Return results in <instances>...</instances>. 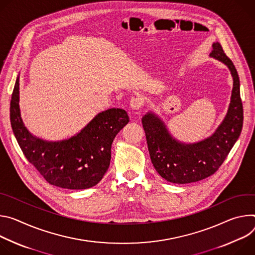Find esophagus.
<instances>
[{"label":"esophagus","mask_w":255,"mask_h":255,"mask_svg":"<svg viewBox=\"0 0 255 255\" xmlns=\"http://www.w3.org/2000/svg\"><path fill=\"white\" fill-rule=\"evenodd\" d=\"M129 105L133 110H138L145 105V100L142 96H135L130 99Z\"/></svg>","instance_id":"esophagus-1"}]
</instances>
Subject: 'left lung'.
<instances>
[{
    "label": "left lung",
    "instance_id": "obj_1",
    "mask_svg": "<svg viewBox=\"0 0 255 255\" xmlns=\"http://www.w3.org/2000/svg\"><path fill=\"white\" fill-rule=\"evenodd\" d=\"M210 56L227 66L233 77L227 115L211 136L197 143L184 144L169 133L165 124L153 112H148L142 119L151 161L160 176L169 182L190 183L214 174L242 130L243 106L236 68L219 42L213 43Z\"/></svg>",
    "mask_w": 255,
    "mask_h": 255
}]
</instances>
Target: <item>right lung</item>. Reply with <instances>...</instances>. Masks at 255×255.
<instances>
[{
  "label": "right lung",
  "instance_id": "obj_1",
  "mask_svg": "<svg viewBox=\"0 0 255 255\" xmlns=\"http://www.w3.org/2000/svg\"><path fill=\"white\" fill-rule=\"evenodd\" d=\"M10 121L17 142L26 157L50 184L68 189L96 185L110 164L111 145L129 122L126 110L102 111L76 135L59 142L34 136L25 128L19 108V77L10 104Z\"/></svg>",
  "mask_w": 255,
  "mask_h": 255
}]
</instances>
